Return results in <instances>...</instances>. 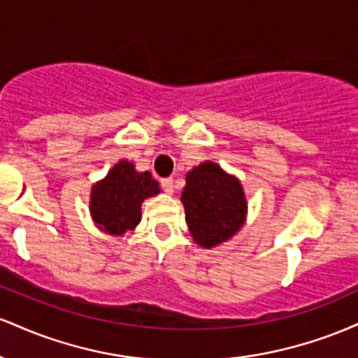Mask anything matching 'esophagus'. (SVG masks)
<instances>
[{"instance_id": "obj_1", "label": "esophagus", "mask_w": 358, "mask_h": 358, "mask_svg": "<svg viewBox=\"0 0 358 358\" xmlns=\"http://www.w3.org/2000/svg\"><path fill=\"white\" fill-rule=\"evenodd\" d=\"M162 188L166 193H173L175 192V182L173 178H163L162 180Z\"/></svg>"}]
</instances>
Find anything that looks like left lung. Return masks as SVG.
Instances as JSON below:
<instances>
[{"label": "left lung", "instance_id": "left-lung-1", "mask_svg": "<svg viewBox=\"0 0 358 358\" xmlns=\"http://www.w3.org/2000/svg\"><path fill=\"white\" fill-rule=\"evenodd\" d=\"M182 202L188 231L205 249L236 236L248 213L241 182L213 162H203L188 171Z\"/></svg>", "mask_w": 358, "mask_h": 358}]
</instances>
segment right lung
Wrapping results in <instances>:
<instances>
[{
	"label": "right lung",
	"instance_id": "right-lung-1",
	"mask_svg": "<svg viewBox=\"0 0 358 358\" xmlns=\"http://www.w3.org/2000/svg\"><path fill=\"white\" fill-rule=\"evenodd\" d=\"M159 193V185L150 171L134 170L133 163L121 159L90 192V215L102 232L122 236L141 220V203Z\"/></svg>",
	"mask_w": 358,
	"mask_h": 358
}]
</instances>
